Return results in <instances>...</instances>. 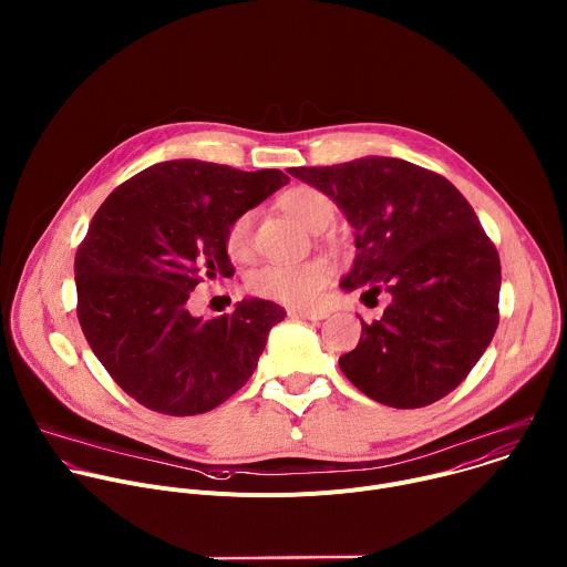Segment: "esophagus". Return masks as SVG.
Masks as SVG:
<instances>
[{"label":"esophagus","instance_id":"1","mask_svg":"<svg viewBox=\"0 0 567 567\" xmlns=\"http://www.w3.org/2000/svg\"><path fill=\"white\" fill-rule=\"evenodd\" d=\"M289 316L305 318V320H322V318L330 316V311L320 309V307H316V309H289Z\"/></svg>","mask_w":567,"mask_h":567}]
</instances>
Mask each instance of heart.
Returning a JSON list of instances; mask_svg holds the SVG:
<instances>
[{
	"mask_svg": "<svg viewBox=\"0 0 567 567\" xmlns=\"http://www.w3.org/2000/svg\"><path fill=\"white\" fill-rule=\"evenodd\" d=\"M280 208L309 230H322L334 217L332 199L311 186L289 188L280 197ZM254 213L247 210L237 215L226 230V251L235 258L247 256L251 249ZM332 280V265L322 258L305 262H271L260 267L251 278V291L291 305L307 307L316 302L320 291Z\"/></svg>",
	"mask_w": 567,
	"mask_h": 567,
	"instance_id": "obj_1",
	"label": "heart"
}]
</instances>
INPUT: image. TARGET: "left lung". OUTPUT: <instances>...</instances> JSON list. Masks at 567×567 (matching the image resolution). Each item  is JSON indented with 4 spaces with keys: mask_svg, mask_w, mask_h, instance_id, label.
<instances>
[{
    "mask_svg": "<svg viewBox=\"0 0 567 567\" xmlns=\"http://www.w3.org/2000/svg\"><path fill=\"white\" fill-rule=\"evenodd\" d=\"M287 173L337 202L354 228L341 287L390 296L379 320H361L343 374L392 409L446 396L498 328L501 260L471 204L442 175L392 156Z\"/></svg>",
    "mask_w": 567,
    "mask_h": 567,
    "instance_id": "1",
    "label": "left lung"
}]
</instances>
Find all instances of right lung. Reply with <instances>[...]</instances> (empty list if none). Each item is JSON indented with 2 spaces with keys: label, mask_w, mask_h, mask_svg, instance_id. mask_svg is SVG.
Wrapping results in <instances>:
<instances>
[{
  "label": "right lung",
  "mask_w": 567,
  "mask_h": 567,
  "mask_svg": "<svg viewBox=\"0 0 567 567\" xmlns=\"http://www.w3.org/2000/svg\"><path fill=\"white\" fill-rule=\"evenodd\" d=\"M289 177L197 158L164 161L121 184L75 254L78 320L110 377L141 406L186 417L217 409L249 381L287 311L245 298L210 320L190 291L235 274L226 230Z\"/></svg>",
  "instance_id": "obj_1"
}]
</instances>
